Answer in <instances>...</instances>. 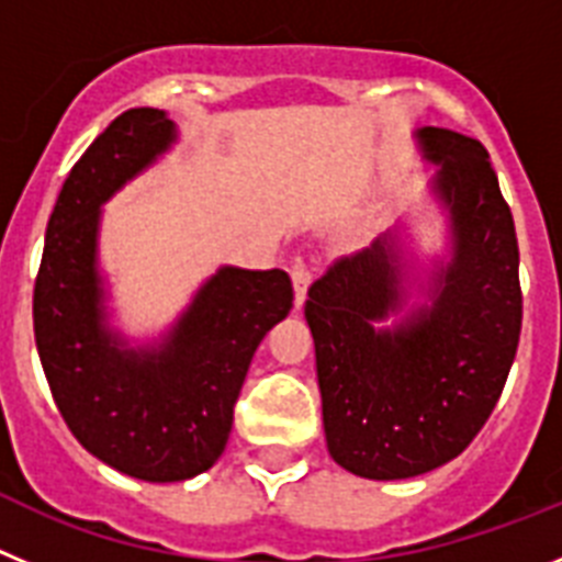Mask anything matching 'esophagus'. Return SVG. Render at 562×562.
<instances>
[{
    "mask_svg": "<svg viewBox=\"0 0 562 562\" xmlns=\"http://www.w3.org/2000/svg\"><path fill=\"white\" fill-rule=\"evenodd\" d=\"M290 276H292V286H295V304L301 306L306 301V290H310V281H312L310 261H306L304 256L292 258Z\"/></svg>",
    "mask_w": 562,
    "mask_h": 562,
    "instance_id": "1",
    "label": "esophagus"
}]
</instances>
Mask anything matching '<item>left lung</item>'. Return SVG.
I'll return each instance as SVG.
<instances>
[{
    "instance_id": "obj_1",
    "label": "left lung",
    "mask_w": 562,
    "mask_h": 562,
    "mask_svg": "<svg viewBox=\"0 0 562 562\" xmlns=\"http://www.w3.org/2000/svg\"><path fill=\"white\" fill-rule=\"evenodd\" d=\"M419 140L439 162L434 191L453 222V261L430 278L434 306L374 329L402 310L385 238L335 258L304 306L331 459L374 481L414 479L464 453L498 405L524 317L513 211L490 154L450 128H422Z\"/></svg>"
}]
</instances>
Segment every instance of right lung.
Returning <instances> with one entry per match:
<instances>
[{"label":"right lung","mask_w":562,"mask_h":562,"mask_svg":"<svg viewBox=\"0 0 562 562\" xmlns=\"http://www.w3.org/2000/svg\"><path fill=\"white\" fill-rule=\"evenodd\" d=\"M173 143L160 109L117 114L64 180L33 290V331L67 428L103 464L186 481L220 459L258 342L292 310L284 270L222 267L160 349H123L103 326L98 207Z\"/></svg>","instance_id":"add662e5"}]
</instances>
